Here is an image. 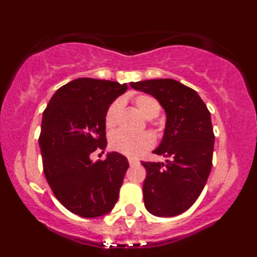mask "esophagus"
Instances as JSON below:
<instances>
[{
  "label": "esophagus",
  "instance_id": "obj_1",
  "mask_svg": "<svg viewBox=\"0 0 257 257\" xmlns=\"http://www.w3.org/2000/svg\"><path fill=\"white\" fill-rule=\"evenodd\" d=\"M128 162H129V164H131V166H137V164H139V161H138V159H135V158H129Z\"/></svg>",
  "mask_w": 257,
  "mask_h": 257
}]
</instances>
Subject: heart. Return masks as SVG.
Masks as SVG:
<instances>
[{
  "label": "heart",
  "mask_w": 257,
  "mask_h": 257,
  "mask_svg": "<svg viewBox=\"0 0 257 257\" xmlns=\"http://www.w3.org/2000/svg\"><path fill=\"white\" fill-rule=\"evenodd\" d=\"M134 105L140 113L147 119L156 118L161 111L158 100L149 94H139L133 99ZM122 100H114L108 106L105 113V125L107 129H113L118 122V116L122 108ZM155 144V138L151 133H140V134H128L125 132H114L110 138V146L113 151L122 153L128 157H139L150 150Z\"/></svg>",
  "instance_id": "obj_1"
}]
</instances>
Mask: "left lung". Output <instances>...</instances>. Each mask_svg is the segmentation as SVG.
Listing matches in <instances>:
<instances>
[{
  "mask_svg": "<svg viewBox=\"0 0 257 257\" xmlns=\"http://www.w3.org/2000/svg\"><path fill=\"white\" fill-rule=\"evenodd\" d=\"M131 87L155 96L167 113L163 140L153 151L166 163H141L146 169L144 203L155 216H176L193 205L210 174L215 140L210 112L196 90L175 79L132 82Z\"/></svg>",
  "mask_w": 257,
  "mask_h": 257,
  "instance_id": "left-lung-1",
  "label": "left lung"
}]
</instances>
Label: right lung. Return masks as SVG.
<instances>
[{
    "mask_svg": "<svg viewBox=\"0 0 257 257\" xmlns=\"http://www.w3.org/2000/svg\"><path fill=\"white\" fill-rule=\"evenodd\" d=\"M125 83L77 78L55 91L43 112L38 143L49 187L67 210L82 217L110 213L119 196L128 159L110 152L93 162L95 150H105V113Z\"/></svg>",
    "mask_w": 257,
    "mask_h": 257,
    "instance_id": "obj_1",
    "label": "right lung"
}]
</instances>
